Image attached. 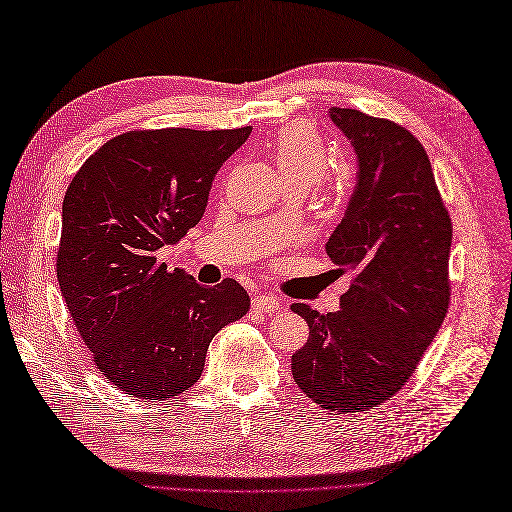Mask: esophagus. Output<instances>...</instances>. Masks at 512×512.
<instances>
[{
    "instance_id": "obj_1",
    "label": "esophagus",
    "mask_w": 512,
    "mask_h": 512,
    "mask_svg": "<svg viewBox=\"0 0 512 512\" xmlns=\"http://www.w3.org/2000/svg\"><path fill=\"white\" fill-rule=\"evenodd\" d=\"M281 307H284L281 298H277L273 294H260L252 301V309L260 311V313H273V311H279Z\"/></svg>"
}]
</instances>
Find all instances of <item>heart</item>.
Segmentation results:
<instances>
[{"label": "heart", "mask_w": 512, "mask_h": 512, "mask_svg": "<svg viewBox=\"0 0 512 512\" xmlns=\"http://www.w3.org/2000/svg\"><path fill=\"white\" fill-rule=\"evenodd\" d=\"M269 150L288 188L313 186L330 165V154L322 137L305 122H290L281 127Z\"/></svg>", "instance_id": "heart-1"}]
</instances>
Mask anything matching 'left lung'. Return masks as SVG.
I'll return each mask as SVG.
<instances>
[{
	"label": "left lung",
	"mask_w": 512,
	"mask_h": 512,
	"mask_svg": "<svg viewBox=\"0 0 512 512\" xmlns=\"http://www.w3.org/2000/svg\"><path fill=\"white\" fill-rule=\"evenodd\" d=\"M330 118L358 154L356 190L326 243L351 286L337 313L290 307L309 324L292 375L322 409L360 413L402 390L443 324L453 228L411 131L349 108H332Z\"/></svg>",
	"instance_id": "obj_1"
}]
</instances>
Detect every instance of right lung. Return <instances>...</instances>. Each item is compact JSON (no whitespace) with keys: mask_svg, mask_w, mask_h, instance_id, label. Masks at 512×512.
Masks as SVG:
<instances>
[{"mask_svg":"<svg viewBox=\"0 0 512 512\" xmlns=\"http://www.w3.org/2000/svg\"><path fill=\"white\" fill-rule=\"evenodd\" d=\"M250 133L127 131L88 156L67 186L61 294L101 375L133 398L186 392L218 330L250 311L235 279L205 288L156 258L199 224L218 169Z\"/></svg>","mask_w":512,"mask_h":512,"instance_id":"add662e5","label":"right lung"}]
</instances>
